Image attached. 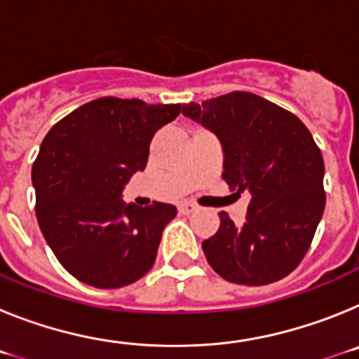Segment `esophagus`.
Segmentation results:
<instances>
[{
	"instance_id": "obj_1",
	"label": "esophagus",
	"mask_w": 359,
	"mask_h": 359,
	"mask_svg": "<svg viewBox=\"0 0 359 359\" xmlns=\"http://www.w3.org/2000/svg\"><path fill=\"white\" fill-rule=\"evenodd\" d=\"M177 210L182 212V214L189 215V214H194V212L198 210V207H196V205H192V203H182V205L177 207Z\"/></svg>"
}]
</instances>
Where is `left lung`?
Instances as JSON below:
<instances>
[{"instance_id":"left-lung-1","label":"left lung","mask_w":359,"mask_h":359,"mask_svg":"<svg viewBox=\"0 0 359 359\" xmlns=\"http://www.w3.org/2000/svg\"><path fill=\"white\" fill-rule=\"evenodd\" d=\"M183 115L217 135L223 180L237 194H250L243 226L219 212V230L203 241L208 264L241 286L287 277L306 257L325 208L323 158L309 129L291 111L248 91L190 102Z\"/></svg>"}]
</instances>
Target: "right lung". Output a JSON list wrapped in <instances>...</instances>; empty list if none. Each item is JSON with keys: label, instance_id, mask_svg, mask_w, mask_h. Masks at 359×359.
I'll use <instances>...</instances> for the list:
<instances>
[{"label": "right lung", "instance_id": "obj_1", "mask_svg": "<svg viewBox=\"0 0 359 359\" xmlns=\"http://www.w3.org/2000/svg\"><path fill=\"white\" fill-rule=\"evenodd\" d=\"M180 113L182 104L102 97L72 111L44 136L32 167L37 223L77 280L115 290L152 268L176 207H136L120 196L133 174L145 169L154 133Z\"/></svg>", "mask_w": 359, "mask_h": 359}]
</instances>
